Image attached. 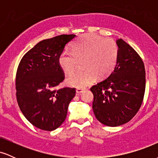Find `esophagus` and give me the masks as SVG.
<instances>
[{
  "label": "esophagus",
  "instance_id": "1",
  "mask_svg": "<svg viewBox=\"0 0 158 158\" xmlns=\"http://www.w3.org/2000/svg\"><path fill=\"white\" fill-rule=\"evenodd\" d=\"M84 90L85 89H83V88H77V89H76V92H77V94H80L82 93Z\"/></svg>",
  "mask_w": 158,
  "mask_h": 158
}]
</instances>
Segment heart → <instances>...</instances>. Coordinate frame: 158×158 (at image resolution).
<instances>
[{
  "label": "heart",
  "mask_w": 158,
  "mask_h": 158,
  "mask_svg": "<svg viewBox=\"0 0 158 158\" xmlns=\"http://www.w3.org/2000/svg\"><path fill=\"white\" fill-rule=\"evenodd\" d=\"M119 50L114 40L95 34L79 37L72 47V52L64 50L59 55L58 63L65 73H73L79 61L85 59L83 71H77L67 79L68 85L84 88L93 84L98 77L108 75L117 64Z\"/></svg>",
  "instance_id": "b5f03b06"
}]
</instances>
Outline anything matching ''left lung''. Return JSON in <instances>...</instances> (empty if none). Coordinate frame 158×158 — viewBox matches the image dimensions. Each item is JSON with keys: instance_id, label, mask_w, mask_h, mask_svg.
<instances>
[{"instance_id": "left-lung-1", "label": "left lung", "mask_w": 158, "mask_h": 158, "mask_svg": "<svg viewBox=\"0 0 158 158\" xmlns=\"http://www.w3.org/2000/svg\"><path fill=\"white\" fill-rule=\"evenodd\" d=\"M117 44L118 59L114 70L90 88L96 118L110 127L125 124L135 117L146 89V71L138 53L122 39L117 40Z\"/></svg>"}]
</instances>
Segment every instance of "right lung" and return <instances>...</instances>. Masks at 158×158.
<instances>
[{"label": "right lung", "instance_id": "right-lung-1", "mask_svg": "<svg viewBox=\"0 0 158 158\" xmlns=\"http://www.w3.org/2000/svg\"><path fill=\"white\" fill-rule=\"evenodd\" d=\"M76 35L41 41L23 56L15 79L16 97L23 116L36 128L53 131L64 123L76 89H56L64 79L58 59Z\"/></svg>", "mask_w": 158, "mask_h": 158}]
</instances>
